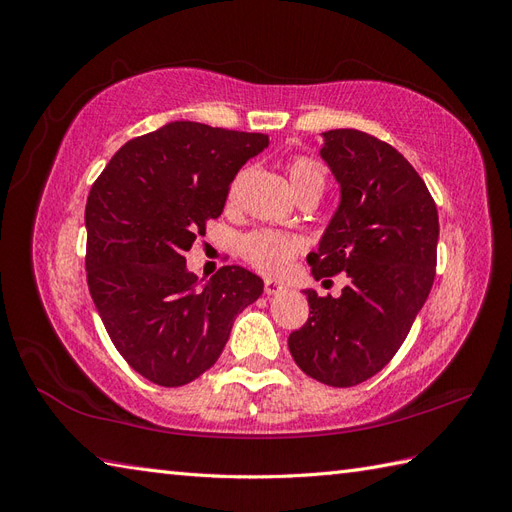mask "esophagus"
<instances>
[{
  "label": "esophagus",
  "instance_id": "1",
  "mask_svg": "<svg viewBox=\"0 0 512 512\" xmlns=\"http://www.w3.org/2000/svg\"><path fill=\"white\" fill-rule=\"evenodd\" d=\"M284 290V284L273 282V280H265V294L267 297H273V294H280Z\"/></svg>",
  "mask_w": 512,
  "mask_h": 512
}]
</instances>
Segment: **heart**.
<instances>
[{"mask_svg":"<svg viewBox=\"0 0 512 512\" xmlns=\"http://www.w3.org/2000/svg\"><path fill=\"white\" fill-rule=\"evenodd\" d=\"M286 173L292 192L301 198L324 192V170L322 166L309 156H292L286 162ZM245 170L239 173L228 194V203H235L239 185L245 179ZM305 250V241L297 235H286L269 228H260L247 232L239 239V254L241 258L252 265L256 271L265 275H280L284 273L290 262Z\"/></svg>","mask_w":512,"mask_h":512,"instance_id":"b5f03b06","label":"heart"}]
</instances>
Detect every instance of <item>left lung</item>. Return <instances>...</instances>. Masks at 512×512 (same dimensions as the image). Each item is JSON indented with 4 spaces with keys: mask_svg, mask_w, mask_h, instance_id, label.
<instances>
[{
    "mask_svg": "<svg viewBox=\"0 0 512 512\" xmlns=\"http://www.w3.org/2000/svg\"><path fill=\"white\" fill-rule=\"evenodd\" d=\"M320 156L342 203L307 262L316 280L350 282L337 299L305 290L309 318L288 348L309 378L346 389L376 376L408 337L436 277L440 224L425 181L389 143L329 130Z\"/></svg>",
    "mask_w": 512,
    "mask_h": 512,
    "instance_id": "left-lung-1",
    "label": "left lung"
}]
</instances>
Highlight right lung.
<instances>
[{
  "label": "right lung",
  "mask_w": 512,
  "mask_h": 512,
  "mask_svg": "<svg viewBox=\"0 0 512 512\" xmlns=\"http://www.w3.org/2000/svg\"><path fill=\"white\" fill-rule=\"evenodd\" d=\"M267 145V134L173 121L128 141L91 185V299L119 354L153 384L183 386L207 371L235 316L262 294L260 277L237 265L198 286L185 252L222 215L239 168Z\"/></svg>",
  "instance_id": "add662e5"
}]
</instances>
